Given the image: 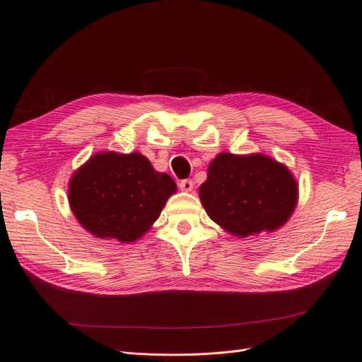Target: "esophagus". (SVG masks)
Returning <instances> with one entry per match:
<instances>
[{
    "mask_svg": "<svg viewBox=\"0 0 362 362\" xmlns=\"http://www.w3.org/2000/svg\"><path fill=\"white\" fill-rule=\"evenodd\" d=\"M178 185H180V189L182 192H192L193 190V181L192 180H181L178 182Z\"/></svg>",
    "mask_w": 362,
    "mask_h": 362,
    "instance_id": "1",
    "label": "esophagus"
}]
</instances>
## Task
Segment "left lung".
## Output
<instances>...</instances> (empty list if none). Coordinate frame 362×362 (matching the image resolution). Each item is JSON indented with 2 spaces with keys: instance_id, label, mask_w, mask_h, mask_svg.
Wrapping results in <instances>:
<instances>
[{
  "instance_id": "obj_1",
  "label": "left lung",
  "mask_w": 362,
  "mask_h": 362,
  "mask_svg": "<svg viewBox=\"0 0 362 362\" xmlns=\"http://www.w3.org/2000/svg\"><path fill=\"white\" fill-rule=\"evenodd\" d=\"M199 196L216 223L247 237L275 231L288 221L298 204V182L284 164L266 156L222 152L210 164Z\"/></svg>"
}]
</instances>
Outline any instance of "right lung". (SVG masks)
<instances>
[{"label": "right lung", "instance_id": "obj_1", "mask_svg": "<svg viewBox=\"0 0 362 362\" xmlns=\"http://www.w3.org/2000/svg\"><path fill=\"white\" fill-rule=\"evenodd\" d=\"M175 192L169 175L154 170L139 152H101L74 173L69 204L76 221L93 235L131 243L157 221Z\"/></svg>", "mask_w": 362, "mask_h": 362}]
</instances>
